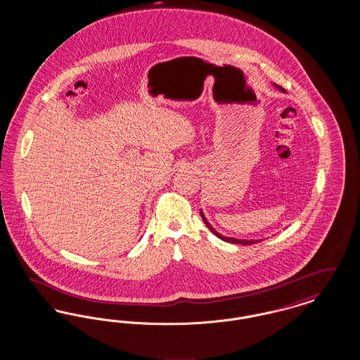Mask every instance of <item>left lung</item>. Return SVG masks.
Segmentation results:
<instances>
[{
    "label": "left lung",
    "instance_id": "left-lung-1",
    "mask_svg": "<svg viewBox=\"0 0 360 360\" xmlns=\"http://www.w3.org/2000/svg\"><path fill=\"white\" fill-rule=\"evenodd\" d=\"M273 86L274 87H276V90H279V91H282V93H285V89H282L281 86L275 85V84H273ZM201 213V217H202V220H204V223H205L206 226L210 229V232L212 233H214L217 238H220V239L224 240V241H228V243H235V244H243V245H250V244H252V243H257V241H260V240H255V239H251V240H245V239H236V238H228V236H223L221 233H219L210 224H209V221L206 220L205 214H204V212L201 210L200 212Z\"/></svg>",
    "mask_w": 360,
    "mask_h": 360
}]
</instances>
